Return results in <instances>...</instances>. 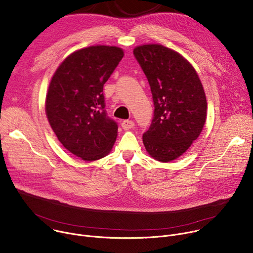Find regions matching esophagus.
<instances>
[{
	"label": "esophagus",
	"instance_id": "34e87169",
	"mask_svg": "<svg viewBox=\"0 0 253 253\" xmlns=\"http://www.w3.org/2000/svg\"><path fill=\"white\" fill-rule=\"evenodd\" d=\"M121 126L124 130H129L131 128H133L135 126L134 122L131 121V120H124L122 123H121Z\"/></svg>",
	"mask_w": 253,
	"mask_h": 253
}]
</instances>
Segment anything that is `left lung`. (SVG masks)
I'll list each match as a JSON object with an SVG mask.
<instances>
[{
  "label": "left lung",
  "mask_w": 253,
  "mask_h": 253,
  "mask_svg": "<svg viewBox=\"0 0 253 253\" xmlns=\"http://www.w3.org/2000/svg\"><path fill=\"white\" fill-rule=\"evenodd\" d=\"M149 82L154 117L143 144L157 161L177 159L196 140L206 121L207 102L193 66L174 50L160 44L133 50Z\"/></svg>",
  "instance_id": "obj_1"
}]
</instances>
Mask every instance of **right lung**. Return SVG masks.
Masks as SVG:
<instances>
[{
	"instance_id": "1",
	"label": "right lung",
	"mask_w": 253,
	"mask_h": 253,
	"mask_svg": "<svg viewBox=\"0 0 253 253\" xmlns=\"http://www.w3.org/2000/svg\"><path fill=\"white\" fill-rule=\"evenodd\" d=\"M116 46H90L70 54L49 84L45 110L62 145L85 161L110 153L118 126L107 116L103 87L122 60Z\"/></svg>"
}]
</instances>
